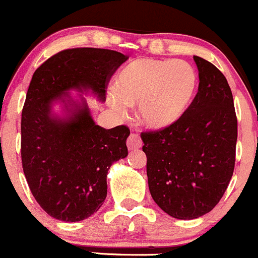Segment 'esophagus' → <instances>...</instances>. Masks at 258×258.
Segmentation results:
<instances>
[{"label":"esophagus","instance_id":"esophagus-1","mask_svg":"<svg viewBox=\"0 0 258 258\" xmlns=\"http://www.w3.org/2000/svg\"><path fill=\"white\" fill-rule=\"evenodd\" d=\"M126 145H128L129 150H135L142 147V139L138 134H130L126 140Z\"/></svg>","mask_w":258,"mask_h":258}]
</instances>
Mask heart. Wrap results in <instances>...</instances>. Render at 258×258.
Returning <instances> with one entry per match:
<instances>
[{
  "mask_svg": "<svg viewBox=\"0 0 258 258\" xmlns=\"http://www.w3.org/2000/svg\"><path fill=\"white\" fill-rule=\"evenodd\" d=\"M110 105L120 115L138 105L143 123L164 129L182 118L197 89V75L182 60L142 57L124 66L116 75Z\"/></svg>",
  "mask_w": 258,
  "mask_h": 258,
  "instance_id": "obj_1",
  "label": "heart"
}]
</instances>
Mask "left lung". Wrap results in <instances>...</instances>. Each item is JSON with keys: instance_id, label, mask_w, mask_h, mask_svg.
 Returning <instances> with one entry per match:
<instances>
[{"instance_id": "8db88e82", "label": "left lung", "mask_w": 258, "mask_h": 258, "mask_svg": "<svg viewBox=\"0 0 258 258\" xmlns=\"http://www.w3.org/2000/svg\"><path fill=\"white\" fill-rule=\"evenodd\" d=\"M198 93L170 126L142 133L147 175L154 202L178 219H195L221 201L234 169L237 116L223 74L193 56Z\"/></svg>"}]
</instances>
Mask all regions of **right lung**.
Masks as SVG:
<instances>
[{"instance_id": "1", "label": "right lung", "mask_w": 258, "mask_h": 258, "mask_svg": "<svg viewBox=\"0 0 258 258\" xmlns=\"http://www.w3.org/2000/svg\"><path fill=\"white\" fill-rule=\"evenodd\" d=\"M128 56L106 48H68L34 73L21 116V159L30 190L48 216L79 222L96 212L108 193L111 164L128 155L125 125L104 129L94 123L85 100L69 90L90 89L105 101L106 88ZM66 103L67 116L50 113Z\"/></svg>"}]
</instances>
